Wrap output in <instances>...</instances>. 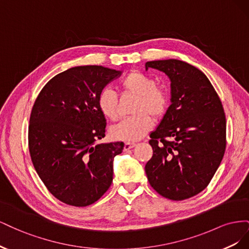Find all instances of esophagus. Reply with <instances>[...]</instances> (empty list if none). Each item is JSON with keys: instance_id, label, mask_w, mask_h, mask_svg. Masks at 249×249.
I'll list each match as a JSON object with an SVG mask.
<instances>
[{"instance_id": "esophagus-1", "label": "esophagus", "mask_w": 249, "mask_h": 249, "mask_svg": "<svg viewBox=\"0 0 249 249\" xmlns=\"http://www.w3.org/2000/svg\"><path fill=\"white\" fill-rule=\"evenodd\" d=\"M134 146H136V144H135L134 142H125V143H124V150L131 149V148H133Z\"/></svg>"}]
</instances>
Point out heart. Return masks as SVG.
I'll return each mask as SVG.
<instances>
[{"mask_svg":"<svg viewBox=\"0 0 249 249\" xmlns=\"http://www.w3.org/2000/svg\"><path fill=\"white\" fill-rule=\"evenodd\" d=\"M124 94L137 97L133 112L136 114L124 119L112 127L113 138L123 141H137L152 130L154 119L162 117L168 107V94L157 87L153 78L140 71H132L120 81ZM97 106L103 115L110 119L118 118V97L109 87L104 88L97 99Z\"/></svg>","mask_w":249,"mask_h":249,"instance_id":"1","label":"heart"}]
</instances>
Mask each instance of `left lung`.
Instances as JSON below:
<instances>
[{
	"label": "left lung",
	"instance_id": "obj_1",
	"mask_svg": "<svg viewBox=\"0 0 249 249\" xmlns=\"http://www.w3.org/2000/svg\"><path fill=\"white\" fill-rule=\"evenodd\" d=\"M170 80V102L157 129L150 133L154 154L145 165L148 182L171 200L201 192L224 155L227 120L219 96L207 76L177 59L145 63Z\"/></svg>",
	"mask_w": 249,
	"mask_h": 249
}]
</instances>
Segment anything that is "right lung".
<instances>
[{
	"label": "right lung",
	"mask_w": 249,
	"mask_h": 249,
	"mask_svg": "<svg viewBox=\"0 0 249 249\" xmlns=\"http://www.w3.org/2000/svg\"><path fill=\"white\" fill-rule=\"evenodd\" d=\"M120 73L101 65L71 67L51 79L34 103L30 155L48 190L66 205H91L111 186L113 161L124 143H99L106 118L97 99Z\"/></svg>",
	"instance_id": "right-lung-1"
}]
</instances>
